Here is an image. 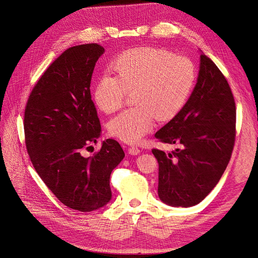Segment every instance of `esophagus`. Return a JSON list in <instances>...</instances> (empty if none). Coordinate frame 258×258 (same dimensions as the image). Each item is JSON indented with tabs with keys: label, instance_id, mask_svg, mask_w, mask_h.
Listing matches in <instances>:
<instances>
[{
	"label": "esophagus",
	"instance_id": "34e87169",
	"mask_svg": "<svg viewBox=\"0 0 258 258\" xmlns=\"http://www.w3.org/2000/svg\"><path fill=\"white\" fill-rule=\"evenodd\" d=\"M140 153V150L137 147H130L128 148V154L131 155H138Z\"/></svg>",
	"mask_w": 258,
	"mask_h": 258
}]
</instances>
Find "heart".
Listing matches in <instances>:
<instances>
[{"instance_id":"heart-1","label":"heart","mask_w":258,"mask_h":258,"mask_svg":"<svg viewBox=\"0 0 258 258\" xmlns=\"http://www.w3.org/2000/svg\"><path fill=\"white\" fill-rule=\"evenodd\" d=\"M111 75H103L94 88V101L103 113L120 109L127 94L134 93L132 107L108 122L113 137L138 142L152 131L156 117L174 118L185 105L196 81L193 62L183 55L138 47L122 52L110 63Z\"/></svg>"}]
</instances>
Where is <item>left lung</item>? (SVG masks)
<instances>
[{
	"label": "left lung",
	"instance_id": "left-lung-1",
	"mask_svg": "<svg viewBox=\"0 0 258 258\" xmlns=\"http://www.w3.org/2000/svg\"><path fill=\"white\" fill-rule=\"evenodd\" d=\"M236 107L230 85L216 64L200 54L197 83L183 108L155 134L176 144L171 152L153 149L159 164L158 195L172 207L203 201L226 171L236 136Z\"/></svg>",
	"mask_w": 258,
	"mask_h": 258
}]
</instances>
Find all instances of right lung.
Wrapping results in <instances>:
<instances>
[{
	"instance_id": "add662e5",
	"label": "right lung",
	"mask_w": 258,
	"mask_h": 258,
	"mask_svg": "<svg viewBox=\"0 0 258 258\" xmlns=\"http://www.w3.org/2000/svg\"><path fill=\"white\" fill-rule=\"evenodd\" d=\"M103 52L96 43L62 52L32 88L24 113L25 144L33 167L63 205L80 212L108 203L111 171L125 156L114 139L103 141L93 156L83 155L101 135L89 87Z\"/></svg>"
}]
</instances>
